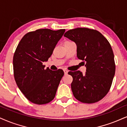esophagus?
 Listing matches in <instances>:
<instances>
[{
	"mask_svg": "<svg viewBox=\"0 0 127 127\" xmlns=\"http://www.w3.org/2000/svg\"><path fill=\"white\" fill-rule=\"evenodd\" d=\"M64 73H65V75H66L68 74V71L66 69H64Z\"/></svg>",
	"mask_w": 127,
	"mask_h": 127,
	"instance_id": "1",
	"label": "esophagus"
}]
</instances>
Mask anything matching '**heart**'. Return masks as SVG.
Masks as SVG:
<instances>
[{
	"mask_svg": "<svg viewBox=\"0 0 127 127\" xmlns=\"http://www.w3.org/2000/svg\"><path fill=\"white\" fill-rule=\"evenodd\" d=\"M67 42H70V41H67Z\"/></svg>",
	"mask_w": 127,
	"mask_h": 127,
	"instance_id": "heart-1",
	"label": "heart"
}]
</instances>
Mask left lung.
<instances>
[{
	"instance_id": "1",
	"label": "left lung",
	"mask_w": 127,
	"mask_h": 127,
	"mask_svg": "<svg viewBox=\"0 0 127 127\" xmlns=\"http://www.w3.org/2000/svg\"><path fill=\"white\" fill-rule=\"evenodd\" d=\"M64 36L76 43L78 58L86 63L85 75L79 71L68 72L73 78L71 89L75 98L87 104L100 101L109 92L115 75L110 43L98 31L85 28L67 31Z\"/></svg>"
}]
</instances>
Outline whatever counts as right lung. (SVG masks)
Here are the masks:
<instances>
[{
	"instance_id": "1",
	"label": "right lung",
	"mask_w": 127,
	"mask_h": 127,
	"mask_svg": "<svg viewBox=\"0 0 127 127\" xmlns=\"http://www.w3.org/2000/svg\"><path fill=\"white\" fill-rule=\"evenodd\" d=\"M65 31L40 29L28 32L16 49L13 59L16 83L32 103L45 104L55 96L64 72L62 69H45L43 62L51 57Z\"/></svg>"
}]
</instances>
